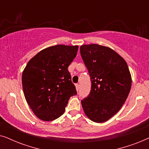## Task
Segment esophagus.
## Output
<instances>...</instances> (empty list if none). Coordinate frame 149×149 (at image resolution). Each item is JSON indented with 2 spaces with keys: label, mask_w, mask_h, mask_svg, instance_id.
<instances>
[{
  "label": "esophagus",
  "mask_w": 149,
  "mask_h": 149,
  "mask_svg": "<svg viewBox=\"0 0 149 149\" xmlns=\"http://www.w3.org/2000/svg\"><path fill=\"white\" fill-rule=\"evenodd\" d=\"M75 87H76V90L78 91L79 90V85L76 84V85H75Z\"/></svg>",
  "instance_id": "obj_1"
}]
</instances>
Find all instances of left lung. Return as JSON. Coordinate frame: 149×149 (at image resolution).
<instances>
[{
	"instance_id": "left-lung-1",
	"label": "left lung",
	"mask_w": 149,
	"mask_h": 149,
	"mask_svg": "<svg viewBox=\"0 0 149 149\" xmlns=\"http://www.w3.org/2000/svg\"><path fill=\"white\" fill-rule=\"evenodd\" d=\"M80 52L91 81L90 93L81 105L89 119L103 123L125 103L132 86L131 74L125 60L111 48L83 45Z\"/></svg>"
}]
</instances>
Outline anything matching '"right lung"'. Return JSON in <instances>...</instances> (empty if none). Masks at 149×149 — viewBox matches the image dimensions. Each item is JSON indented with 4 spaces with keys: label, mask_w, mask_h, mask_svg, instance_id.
Segmentation results:
<instances>
[{
    "label": "right lung",
    "mask_w": 149,
    "mask_h": 149,
    "mask_svg": "<svg viewBox=\"0 0 149 149\" xmlns=\"http://www.w3.org/2000/svg\"><path fill=\"white\" fill-rule=\"evenodd\" d=\"M78 45H57L44 49L30 59L22 73L26 102L44 121L58 119L69 99L77 94L68 67L76 57Z\"/></svg>",
    "instance_id": "right-lung-1"
}]
</instances>
